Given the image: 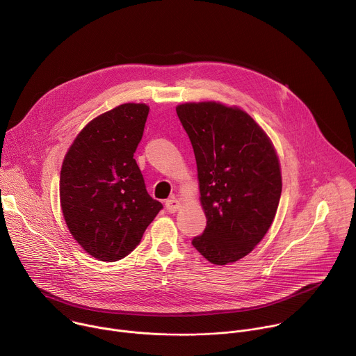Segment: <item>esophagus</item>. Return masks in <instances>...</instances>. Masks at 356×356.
<instances>
[{
	"mask_svg": "<svg viewBox=\"0 0 356 356\" xmlns=\"http://www.w3.org/2000/svg\"><path fill=\"white\" fill-rule=\"evenodd\" d=\"M166 209H168L169 213H176V211L180 209V201L176 200L175 197L169 198V200L166 201Z\"/></svg>",
	"mask_w": 356,
	"mask_h": 356,
	"instance_id": "obj_1",
	"label": "esophagus"
}]
</instances>
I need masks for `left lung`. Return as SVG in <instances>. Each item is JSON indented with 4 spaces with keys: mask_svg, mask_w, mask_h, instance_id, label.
<instances>
[{
    "mask_svg": "<svg viewBox=\"0 0 356 356\" xmlns=\"http://www.w3.org/2000/svg\"><path fill=\"white\" fill-rule=\"evenodd\" d=\"M197 162L207 227L193 246L214 265L246 257L270 228L282 194L276 150L250 115L216 101L177 106Z\"/></svg>",
    "mask_w": 356,
    "mask_h": 356,
    "instance_id": "obj_1",
    "label": "left lung"
}]
</instances>
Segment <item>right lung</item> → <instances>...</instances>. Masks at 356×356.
<instances>
[{
    "instance_id": "right-lung-1",
    "label": "right lung",
    "mask_w": 356,
    "mask_h": 356,
    "mask_svg": "<svg viewBox=\"0 0 356 356\" xmlns=\"http://www.w3.org/2000/svg\"><path fill=\"white\" fill-rule=\"evenodd\" d=\"M149 107L122 104L90 121L65 156L60 204L73 238L95 259L125 258L163 209L134 159Z\"/></svg>"
}]
</instances>
